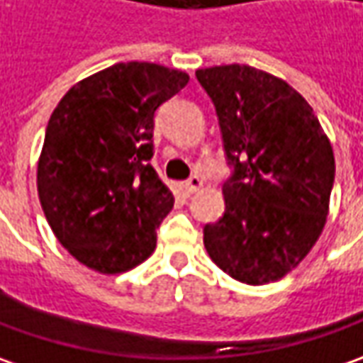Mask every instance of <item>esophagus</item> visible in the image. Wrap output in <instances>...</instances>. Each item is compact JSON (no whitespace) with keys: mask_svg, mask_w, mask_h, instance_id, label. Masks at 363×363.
<instances>
[{"mask_svg":"<svg viewBox=\"0 0 363 363\" xmlns=\"http://www.w3.org/2000/svg\"><path fill=\"white\" fill-rule=\"evenodd\" d=\"M201 186H203V181H201V177H196V174H194V177H191L189 181L184 182V189H186V193H196Z\"/></svg>","mask_w":363,"mask_h":363,"instance_id":"1","label":"esophagus"}]
</instances>
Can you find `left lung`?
<instances>
[{
  "mask_svg": "<svg viewBox=\"0 0 363 363\" xmlns=\"http://www.w3.org/2000/svg\"><path fill=\"white\" fill-rule=\"evenodd\" d=\"M211 96L233 177L205 249L227 275L265 285L294 271L325 227L335 177L330 138L289 84L251 66L196 69Z\"/></svg>",
  "mask_w": 363,
  "mask_h": 363,
  "instance_id": "1",
  "label": "left lung"
}]
</instances>
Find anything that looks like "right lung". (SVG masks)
<instances>
[{"label": "right lung", "mask_w": 363, "mask_h": 363, "mask_svg": "<svg viewBox=\"0 0 363 363\" xmlns=\"http://www.w3.org/2000/svg\"><path fill=\"white\" fill-rule=\"evenodd\" d=\"M189 74L122 62L74 84L45 128L38 194L57 241L104 275L152 255L174 196L150 167L155 112Z\"/></svg>", "instance_id": "add662e5"}]
</instances>
